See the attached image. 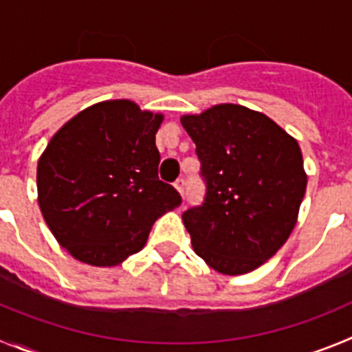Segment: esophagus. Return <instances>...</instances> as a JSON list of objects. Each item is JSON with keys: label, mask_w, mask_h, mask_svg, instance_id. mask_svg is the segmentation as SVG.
I'll return each mask as SVG.
<instances>
[{"label": "esophagus", "mask_w": 352, "mask_h": 352, "mask_svg": "<svg viewBox=\"0 0 352 352\" xmlns=\"http://www.w3.org/2000/svg\"><path fill=\"white\" fill-rule=\"evenodd\" d=\"M173 188L177 189V192H179L180 196H184V189H186V182H184V179H179L175 184H173Z\"/></svg>", "instance_id": "obj_1"}]
</instances>
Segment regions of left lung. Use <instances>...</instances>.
<instances>
[{
  "label": "left lung",
  "mask_w": 352,
  "mask_h": 352,
  "mask_svg": "<svg viewBox=\"0 0 352 352\" xmlns=\"http://www.w3.org/2000/svg\"><path fill=\"white\" fill-rule=\"evenodd\" d=\"M196 144L204 205L182 214L192 249L208 267L242 275L289 239L307 188L298 142L265 113L221 103L180 117Z\"/></svg>",
  "instance_id": "left-lung-1"
}]
</instances>
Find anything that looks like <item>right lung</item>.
<instances>
[{
	"label": "right lung",
	"instance_id": "add662e5",
	"mask_svg": "<svg viewBox=\"0 0 352 352\" xmlns=\"http://www.w3.org/2000/svg\"><path fill=\"white\" fill-rule=\"evenodd\" d=\"M163 113L109 100L72 117L38 160V205L75 259L116 267L145 245L180 195L157 177Z\"/></svg>",
	"mask_w": 352,
	"mask_h": 352
}]
</instances>
